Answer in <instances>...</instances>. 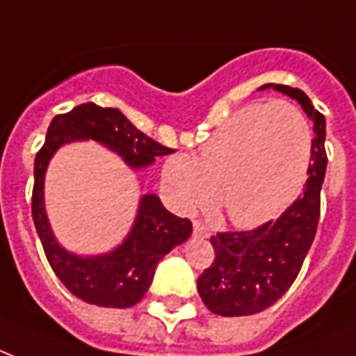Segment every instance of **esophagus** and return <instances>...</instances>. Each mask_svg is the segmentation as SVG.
Returning a JSON list of instances; mask_svg holds the SVG:
<instances>
[{
    "label": "esophagus",
    "instance_id": "esophagus-1",
    "mask_svg": "<svg viewBox=\"0 0 356 356\" xmlns=\"http://www.w3.org/2000/svg\"><path fill=\"white\" fill-rule=\"evenodd\" d=\"M193 234L197 236V238H209V230L206 225H202V222L195 221L193 222Z\"/></svg>",
    "mask_w": 356,
    "mask_h": 356
}]
</instances>
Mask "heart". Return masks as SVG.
Here are the masks:
<instances>
[{
	"label": "heart",
	"instance_id": "obj_1",
	"mask_svg": "<svg viewBox=\"0 0 356 356\" xmlns=\"http://www.w3.org/2000/svg\"><path fill=\"white\" fill-rule=\"evenodd\" d=\"M312 135L305 115L284 100L252 104L234 113L200 148L198 158L170 156L163 181L176 206L216 202L238 227L278 216L307 178Z\"/></svg>",
	"mask_w": 356,
	"mask_h": 356
}]
</instances>
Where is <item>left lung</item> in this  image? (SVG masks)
I'll list each match as a JSON object with an SVG mask.
<instances>
[{"mask_svg": "<svg viewBox=\"0 0 356 356\" xmlns=\"http://www.w3.org/2000/svg\"><path fill=\"white\" fill-rule=\"evenodd\" d=\"M301 104L314 124L312 156L302 195L275 221L245 232H219L209 241L213 264L197 278L204 305L219 316H250L266 310L290 290L316 238L319 195L327 170L325 117L301 89L267 83Z\"/></svg>", "mask_w": 356, "mask_h": 356, "instance_id": "8db88e82", "label": "left lung"}]
</instances>
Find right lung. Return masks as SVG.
<instances>
[{
  "instance_id": "right-lung-1",
  "label": "right lung",
  "mask_w": 356,
  "mask_h": 356,
  "mask_svg": "<svg viewBox=\"0 0 356 356\" xmlns=\"http://www.w3.org/2000/svg\"><path fill=\"white\" fill-rule=\"evenodd\" d=\"M96 140L111 148L131 169H143L172 148L135 128L122 113L89 102L51 120L42 148L35 158L31 213L46 258L59 280L81 301L106 308H129L137 305L152 284L159 260L193 232L189 219L165 209L158 195H143L134 227L117 249L106 254L79 256L60 247L49 227L44 208V176L49 159L66 143Z\"/></svg>"
}]
</instances>
